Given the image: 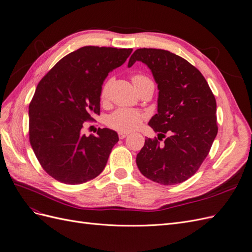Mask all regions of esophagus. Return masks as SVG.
<instances>
[{
  "instance_id": "34e87169",
  "label": "esophagus",
  "mask_w": 252,
  "mask_h": 252,
  "mask_svg": "<svg viewBox=\"0 0 252 252\" xmlns=\"http://www.w3.org/2000/svg\"><path fill=\"white\" fill-rule=\"evenodd\" d=\"M127 135H128V133H127V132H119V138H120L121 140L125 139Z\"/></svg>"
}]
</instances>
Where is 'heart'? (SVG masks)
I'll list each match as a JSON object with an SVG mask.
<instances>
[{
	"label": "heart",
	"instance_id": "heart-1",
	"mask_svg": "<svg viewBox=\"0 0 252 252\" xmlns=\"http://www.w3.org/2000/svg\"><path fill=\"white\" fill-rule=\"evenodd\" d=\"M139 78H145V77H142V75H134L132 80L139 79ZM109 84L110 83L107 82L102 88L101 96L103 98L107 96ZM143 118H144L143 114L138 110L120 108L114 112H112L108 117L107 124L109 127L116 129L118 131L129 132V131L134 130V129H136L141 125Z\"/></svg>",
	"mask_w": 252,
	"mask_h": 252
}]
</instances>
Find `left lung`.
I'll return each mask as SVG.
<instances>
[{"label": "left lung", "mask_w": 252, "mask_h": 252, "mask_svg": "<svg viewBox=\"0 0 252 252\" xmlns=\"http://www.w3.org/2000/svg\"><path fill=\"white\" fill-rule=\"evenodd\" d=\"M136 61L148 66L158 84V113L148 125L159 139L171 134L163 144L157 138L145 140L136 165L158 184H179L200 168L218 134L216 97L203 74L168 50L136 49L128 67Z\"/></svg>", "instance_id": "1"}]
</instances>
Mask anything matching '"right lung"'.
Wrapping results in <instances>:
<instances>
[{
	"mask_svg": "<svg viewBox=\"0 0 252 252\" xmlns=\"http://www.w3.org/2000/svg\"><path fill=\"white\" fill-rule=\"evenodd\" d=\"M131 48L85 46L61 59L37 84L29 104V141L43 169L61 183L78 185L106 166L118 133L98 128L82 134L84 122L100 114L102 85L125 63Z\"/></svg>",
	"mask_w": 252,
	"mask_h": 252,
	"instance_id": "1",
	"label": "right lung"
}]
</instances>
